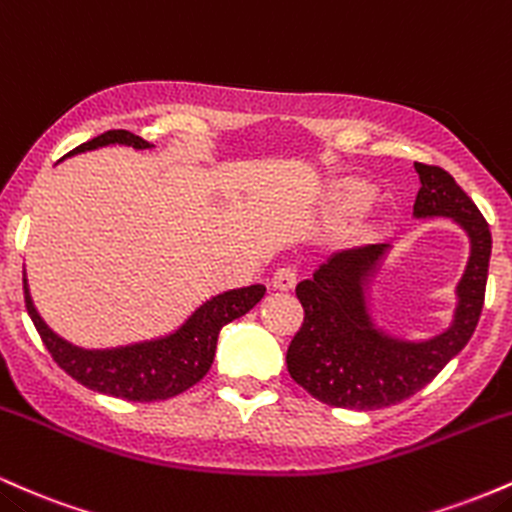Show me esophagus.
I'll return each mask as SVG.
<instances>
[{
  "label": "esophagus",
  "mask_w": 512,
  "mask_h": 512,
  "mask_svg": "<svg viewBox=\"0 0 512 512\" xmlns=\"http://www.w3.org/2000/svg\"><path fill=\"white\" fill-rule=\"evenodd\" d=\"M295 283H297V273H295V268H290V266L278 268V271L273 273V280H271V285L275 287V290H292Z\"/></svg>",
  "instance_id": "1"
}]
</instances>
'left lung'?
<instances>
[{
    "label": "left lung",
    "mask_w": 512,
    "mask_h": 512,
    "mask_svg": "<svg viewBox=\"0 0 512 512\" xmlns=\"http://www.w3.org/2000/svg\"><path fill=\"white\" fill-rule=\"evenodd\" d=\"M421 179L413 215L452 217L472 239V256L457 285L455 321L430 341L387 336L370 321L365 285L380 266L384 244L333 254L312 278L297 283L304 321L287 348V372L314 399L338 409L375 411L421 392L469 343L486 297L491 229L474 200L445 169L413 164Z\"/></svg>",
    "instance_id": "8db88e82"
}]
</instances>
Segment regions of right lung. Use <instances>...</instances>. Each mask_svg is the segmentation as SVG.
<instances>
[{
  "label": "right lung",
  "instance_id": "1",
  "mask_svg": "<svg viewBox=\"0 0 512 512\" xmlns=\"http://www.w3.org/2000/svg\"><path fill=\"white\" fill-rule=\"evenodd\" d=\"M106 145H130L135 149H147L149 142L132 135L128 130H108L94 140L84 142L72 154L86 152V149L106 147ZM24 295L26 309L31 314L45 348L50 350L53 360L72 380L94 392L116 396L125 401H164L171 396L186 392L195 382L208 375L212 358H215L217 336L222 326L229 321L244 317L261 297L266 295L263 285L239 287V290L222 292L212 297L200 309H195L193 317L174 331L171 336L157 338V341L135 343V346L111 348V350H84L67 343L45 326L33 307L28 295L26 273H24Z\"/></svg>",
  "mask_w": 512,
  "mask_h": 512
}]
</instances>
